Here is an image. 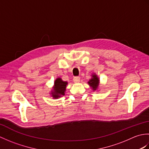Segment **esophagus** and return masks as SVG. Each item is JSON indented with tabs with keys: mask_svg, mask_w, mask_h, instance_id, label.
<instances>
[{
	"mask_svg": "<svg viewBox=\"0 0 149 149\" xmlns=\"http://www.w3.org/2000/svg\"><path fill=\"white\" fill-rule=\"evenodd\" d=\"M73 81H74V83H79L80 81V77H75L73 79Z\"/></svg>",
	"mask_w": 149,
	"mask_h": 149,
	"instance_id": "obj_1",
	"label": "esophagus"
}]
</instances>
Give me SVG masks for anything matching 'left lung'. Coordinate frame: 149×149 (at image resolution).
Returning a JSON list of instances; mask_svg holds the SVG:
<instances>
[{
    "label": "left lung",
    "mask_w": 149,
    "mask_h": 149,
    "mask_svg": "<svg viewBox=\"0 0 149 149\" xmlns=\"http://www.w3.org/2000/svg\"><path fill=\"white\" fill-rule=\"evenodd\" d=\"M91 76H92V77H91V79L88 82V83L91 88V89L95 91L98 89V88H99L100 80L96 74H93Z\"/></svg>",
    "instance_id": "8db88e82"
}]
</instances>
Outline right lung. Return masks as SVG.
Segmentation results:
<instances>
[{"label":"right lung","instance_id":"obj_1","mask_svg":"<svg viewBox=\"0 0 149 149\" xmlns=\"http://www.w3.org/2000/svg\"><path fill=\"white\" fill-rule=\"evenodd\" d=\"M67 84V82L63 81L61 78L58 77L54 81V86L53 87V90L50 93L54 99H58L62 95H65L66 87Z\"/></svg>","mask_w":149,"mask_h":149}]
</instances>
